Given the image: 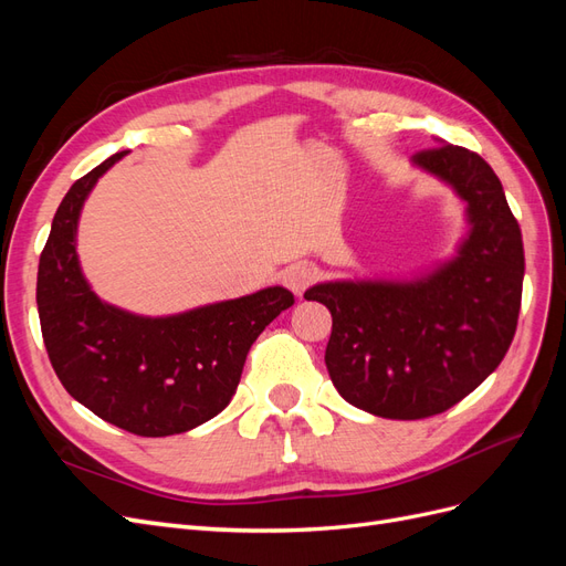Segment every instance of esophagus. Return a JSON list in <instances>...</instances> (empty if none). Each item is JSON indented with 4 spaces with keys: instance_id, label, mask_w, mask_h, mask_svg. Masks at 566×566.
<instances>
[{
    "instance_id": "esophagus-1",
    "label": "esophagus",
    "mask_w": 566,
    "mask_h": 566,
    "mask_svg": "<svg viewBox=\"0 0 566 566\" xmlns=\"http://www.w3.org/2000/svg\"><path fill=\"white\" fill-rule=\"evenodd\" d=\"M314 281H316V269L310 264H295L283 273V285L287 290H293L295 295H302Z\"/></svg>"
}]
</instances>
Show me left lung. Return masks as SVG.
Here are the masks:
<instances>
[{"instance_id": "1", "label": "left lung", "mask_w": 566, "mask_h": 566, "mask_svg": "<svg viewBox=\"0 0 566 566\" xmlns=\"http://www.w3.org/2000/svg\"><path fill=\"white\" fill-rule=\"evenodd\" d=\"M413 163L468 202L470 235L453 262L416 283H321L325 366L342 399L389 420L443 413L499 368L517 331L524 245L503 184L476 153L441 144Z\"/></svg>"}]
</instances>
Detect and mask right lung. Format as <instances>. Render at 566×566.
Segmentation results:
<instances>
[{
    "mask_svg": "<svg viewBox=\"0 0 566 566\" xmlns=\"http://www.w3.org/2000/svg\"><path fill=\"white\" fill-rule=\"evenodd\" d=\"M123 156L77 179L51 221L38 271L42 337L61 385L94 416L136 437L181 434L229 406L252 342L295 297L276 285L167 318L101 302L80 271L75 231L84 198Z\"/></svg>",
    "mask_w": 566,
    "mask_h": 566,
    "instance_id": "add662e5",
    "label": "right lung"
}]
</instances>
